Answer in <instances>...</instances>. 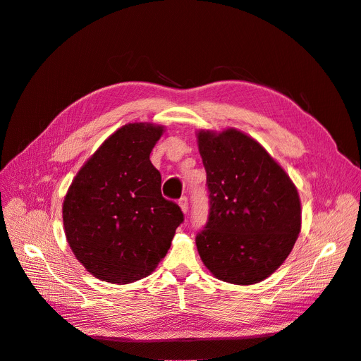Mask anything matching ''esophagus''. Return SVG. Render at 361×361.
<instances>
[{
  "instance_id": "1",
  "label": "esophagus",
  "mask_w": 361,
  "mask_h": 361,
  "mask_svg": "<svg viewBox=\"0 0 361 361\" xmlns=\"http://www.w3.org/2000/svg\"><path fill=\"white\" fill-rule=\"evenodd\" d=\"M178 204H180V207H181L183 214H187V211H188V200H187L185 196H183V197L178 199Z\"/></svg>"
}]
</instances>
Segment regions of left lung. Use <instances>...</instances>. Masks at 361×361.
Wrapping results in <instances>:
<instances>
[{"label": "left lung", "mask_w": 361, "mask_h": 361, "mask_svg": "<svg viewBox=\"0 0 361 361\" xmlns=\"http://www.w3.org/2000/svg\"><path fill=\"white\" fill-rule=\"evenodd\" d=\"M209 216L196 235L211 274L235 286L272 275L291 253L301 230L298 192L282 166L245 133L200 130Z\"/></svg>", "instance_id": "1"}]
</instances>
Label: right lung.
Here are the masks:
<instances>
[{
  "label": "right lung",
  "instance_id": "1",
  "mask_svg": "<svg viewBox=\"0 0 361 361\" xmlns=\"http://www.w3.org/2000/svg\"><path fill=\"white\" fill-rule=\"evenodd\" d=\"M164 127L131 123L111 135L75 174L63 203L70 249L87 272L111 283H130L165 257L180 206L161 193L150 152Z\"/></svg>",
  "mask_w": 361,
  "mask_h": 361
}]
</instances>
